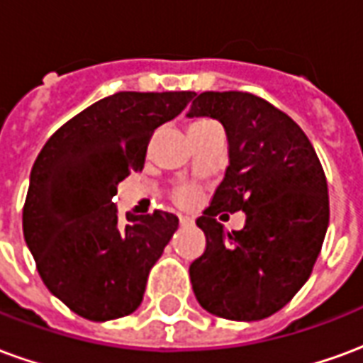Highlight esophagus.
Segmentation results:
<instances>
[{
	"mask_svg": "<svg viewBox=\"0 0 363 363\" xmlns=\"http://www.w3.org/2000/svg\"><path fill=\"white\" fill-rule=\"evenodd\" d=\"M179 221H181V225H192V223H194V220H192V218H189V216H181V218H179Z\"/></svg>",
	"mask_w": 363,
	"mask_h": 363,
	"instance_id": "34e87169",
	"label": "esophagus"
}]
</instances>
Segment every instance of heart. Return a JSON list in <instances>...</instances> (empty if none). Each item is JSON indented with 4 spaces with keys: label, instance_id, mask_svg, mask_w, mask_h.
<instances>
[{
    "label": "heart",
    "instance_id": "obj_1",
    "mask_svg": "<svg viewBox=\"0 0 363 363\" xmlns=\"http://www.w3.org/2000/svg\"><path fill=\"white\" fill-rule=\"evenodd\" d=\"M218 122H213V120H208V118H198L194 120V122H190L189 126V134H192V132H198V130H204V128H210V126H216ZM194 190L190 189H181L179 192H177V202H181V204H190L192 200H194Z\"/></svg>",
    "mask_w": 363,
    "mask_h": 363
}]
</instances>
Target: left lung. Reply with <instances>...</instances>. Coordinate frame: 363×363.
<instances>
[{
	"label": "left lung",
	"instance_id": "obj_1",
	"mask_svg": "<svg viewBox=\"0 0 363 363\" xmlns=\"http://www.w3.org/2000/svg\"><path fill=\"white\" fill-rule=\"evenodd\" d=\"M189 116L220 120L229 142L225 177L196 220L206 251L190 264L194 296L223 319H267L296 296L319 257L328 228L325 171L303 130L260 96L206 91ZM239 209L245 228L225 232L215 216Z\"/></svg>",
	"mask_w": 363,
	"mask_h": 363
}]
</instances>
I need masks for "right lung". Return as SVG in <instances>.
I'll use <instances>...</instances> for the list:
<instances>
[{
	"instance_id": "add662e5",
	"label": "right lung",
	"mask_w": 363,
	"mask_h": 363,
	"mask_svg": "<svg viewBox=\"0 0 363 363\" xmlns=\"http://www.w3.org/2000/svg\"><path fill=\"white\" fill-rule=\"evenodd\" d=\"M192 91L104 96L67 120L38 153L23 208V233L44 286L89 320L135 311L151 267L179 228L174 213H126L112 202L142 171L155 128L173 120Z\"/></svg>"
}]
</instances>
